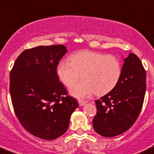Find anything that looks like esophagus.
Wrapping results in <instances>:
<instances>
[{
  "label": "esophagus",
  "mask_w": 154,
  "mask_h": 154,
  "mask_svg": "<svg viewBox=\"0 0 154 154\" xmlns=\"http://www.w3.org/2000/svg\"><path fill=\"white\" fill-rule=\"evenodd\" d=\"M78 103L80 106H84V105L86 104V102L84 101V100H79Z\"/></svg>",
  "instance_id": "esophagus-1"
}]
</instances>
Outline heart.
Masks as SVG:
<instances>
[{
  "label": "heart",
  "mask_w": 154,
  "mask_h": 154,
  "mask_svg": "<svg viewBox=\"0 0 154 154\" xmlns=\"http://www.w3.org/2000/svg\"><path fill=\"white\" fill-rule=\"evenodd\" d=\"M122 73V66L116 56L97 51H79L72 54L70 61H61L57 74L65 87H70L79 79H84L73 86L70 92L77 98H86L92 93L106 94L116 87Z\"/></svg>",
  "instance_id": "heart-1"
}]
</instances>
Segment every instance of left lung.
<instances>
[{
    "mask_svg": "<svg viewBox=\"0 0 154 154\" xmlns=\"http://www.w3.org/2000/svg\"><path fill=\"white\" fill-rule=\"evenodd\" d=\"M124 61L122 76L116 87L95 101L97 112L93 126L103 137H115L128 130L143 106L146 70L136 54L130 53Z\"/></svg>",
    "mask_w": 154,
    "mask_h": 154,
    "instance_id": "1",
    "label": "left lung"
}]
</instances>
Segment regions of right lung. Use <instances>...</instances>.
Returning <instances> with one entry per match:
<instances>
[{"instance_id": "1", "label": "right lung", "mask_w": 154, "mask_h": 154, "mask_svg": "<svg viewBox=\"0 0 154 154\" xmlns=\"http://www.w3.org/2000/svg\"><path fill=\"white\" fill-rule=\"evenodd\" d=\"M66 52L63 45L26 49L10 74V93L17 119L27 131L44 140L65 133L70 116L78 107L57 74Z\"/></svg>"}]
</instances>
